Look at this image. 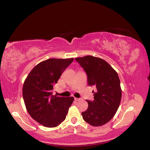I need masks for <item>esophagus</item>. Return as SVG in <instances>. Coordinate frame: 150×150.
Returning <instances> with one entry per match:
<instances>
[{"mask_svg": "<svg viewBox=\"0 0 150 150\" xmlns=\"http://www.w3.org/2000/svg\"><path fill=\"white\" fill-rule=\"evenodd\" d=\"M81 99H80V98H76V97H75L74 98V100H76V101H79V100H80Z\"/></svg>", "mask_w": 150, "mask_h": 150, "instance_id": "esophagus-1", "label": "esophagus"}]
</instances>
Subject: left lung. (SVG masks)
Returning a JSON list of instances; mask_svg holds the SVG:
<instances>
[{
  "label": "left lung",
  "instance_id": "8db88e82",
  "mask_svg": "<svg viewBox=\"0 0 150 150\" xmlns=\"http://www.w3.org/2000/svg\"><path fill=\"white\" fill-rule=\"evenodd\" d=\"M76 61L87 76V83L96 87L94 100H87L88 108L82 112L85 122L92 126H102L116 113L122 98L120 81L117 72L107 62L92 56L77 58Z\"/></svg>",
  "mask_w": 150,
  "mask_h": 150
}]
</instances>
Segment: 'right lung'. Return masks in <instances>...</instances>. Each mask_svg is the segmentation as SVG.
Instances as JSON below:
<instances>
[{
	"instance_id": "obj_1",
	"label": "right lung",
	"mask_w": 150,
	"mask_h": 150,
	"mask_svg": "<svg viewBox=\"0 0 150 150\" xmlns=\"http://www.w3.org/2000/svg\"><path fill=\"white\" fill-rule=\"evenodd\" d=\"M74 58H51L41 62L25 79L23 98L26 108L33 119L46 127H55L63 122L73 104V97L53 95V86Z\"/></svg>"
}]
</instances>
